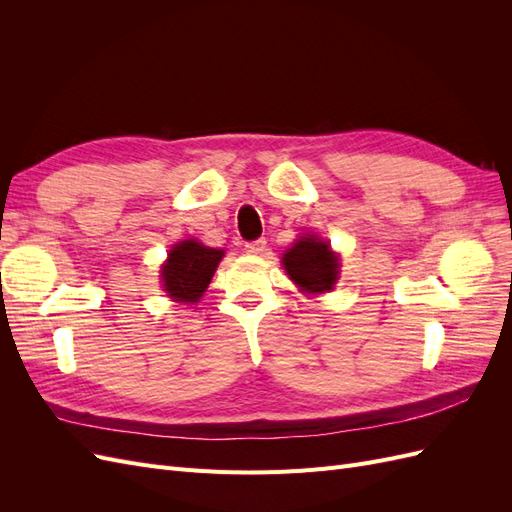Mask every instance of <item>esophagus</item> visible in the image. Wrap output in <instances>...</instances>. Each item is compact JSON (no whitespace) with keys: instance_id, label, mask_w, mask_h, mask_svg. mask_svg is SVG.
<instances>
[{"instance_id":"obj_1","label":"esophagus","mask_w":512,"mask_h":512,"mask_svg":"<svg viewBox=\"0 0 512 512\" xmlns=\"http://www.w3.org/2000/svg\"><path fill=\"white\" fill-rule=\"evenodd\" d=\"M245 252L247 254H265L267 252V239H256L245 243Z\"/></svg>"}]
</instances>
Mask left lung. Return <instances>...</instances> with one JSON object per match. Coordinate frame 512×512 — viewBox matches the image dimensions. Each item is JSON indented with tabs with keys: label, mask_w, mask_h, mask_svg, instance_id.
I'll return each instance as SVG.
<instances>
[{
	"label": "left lung",
	"mask_w": 512,
	"mask_h": 512,
	"mask_svg": "<svg viewBox=\"0 0 512 512\" xmlns=\"http://www.w3.org/2000/svg\"><path fill=\"white\" fill-rule=\"evenodd\" d=\"M284 267L290 280L307 292L331 290L339 273V262L331 247L312 235L299 239L290 247L284 254Z\"/></svg>",
	"instance_id": "8db88e82"
}]
</instances>
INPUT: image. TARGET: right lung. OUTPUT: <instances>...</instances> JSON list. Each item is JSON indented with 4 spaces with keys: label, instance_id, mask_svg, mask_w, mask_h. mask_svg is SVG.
I'll use <instances>...</instances> for the list:
<instances>
[{
    "label": "right lung",
    "instance_id": "add662e5",
    "mask_svg": "<svg viewBox=\"0 0 512 512\" xmlns=\"http://www.w3.org/2000/svg\"><path fill=\"white\" fill-rule=\"evenodd\" d=\"M222 256V250H213L198 241H181L170 250L168 262L162 267L164 290L177 301H198L209 286Z\"/></svg>",
    "mask_w": 512,
    "mask_h": 512
}]
</instances>
